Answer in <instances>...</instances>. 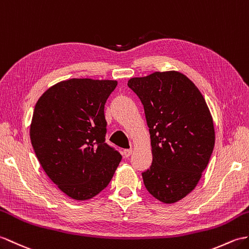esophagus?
<instances>
[{"mask_svg":"<svg viewBox=\"0 0 249 249\" xmlns=\"http://www.w3.org/2000/svg\"><path fill=\"white\" fill-rule=\"evenodd\" d=\"M131 153H132V149L131 148H127V149H124L123 151V155H124V157H129V156L131 155Z\"/></svg>","mask_w":249,"mask_h":249,"instance_id":"esophagus-1","label":"esophagus"}]
</instances>
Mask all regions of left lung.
Returning <instances> with one entry per match:
<instances>
[{
	"instance_id": "1",
	"label": "left lung",
	"mask_w": 249,
	"mask_h": 249,
	"mask_svg": "<svg viewBox=\"0 0 249 249\" xmlns=\"http://www.w3.org/2000/svg\"><path fill=\"white\" fill-rule=\"evenodd\" d=\"M127 86L143 104L153 162L142 173L155 198L173 204L192 192L214 147L213 120L205 98L179 72H155Z\"/></svg>"
}]
</instances>
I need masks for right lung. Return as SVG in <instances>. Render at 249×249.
Instances as JSON below:
<instances>
[{
  "label": "right lung",
  "instance_id": "1",
  "mask_svg": "<svg viewBox=\"0 0 249 249\" xmlns=\"http://www.w3.org/2000/svg\"><path fill=\"white\" fill-rule=\"evenodd\" d=\"M117 85L115 80H65L46 90L35 106V154L51 180L73 199H90L105 189L122 159L106 143L104 112Z\"/></svg>",
  "mask_w": 249,
  "mask_h": 249
}]
</instances>
